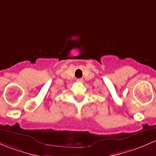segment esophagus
I'll use <instances>...</instances> for the list:
<instances>
[{
  "instance_id": "1",
  "label": "esophagus",
  "mask_w": 156,
  "mask_h": 156,
  "mask_svg": "<svg viewBox=\"0 0 156 156\" xmlns=\"http://www.w3.org/2000/svg\"><path fill=\"white\" fill-rule=\"evenodd\" d=\"M76 81H77L78 83H83V79H78V80H76Z\"/></svg>"
}]
</instances>
